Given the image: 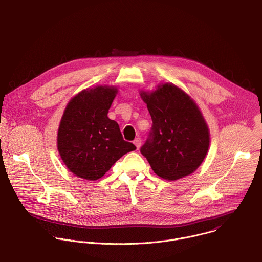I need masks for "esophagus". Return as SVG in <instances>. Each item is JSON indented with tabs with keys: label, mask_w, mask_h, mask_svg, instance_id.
<instances>
[{
	"label": "esophagus",
	"mask_w": 262,
	"mask_h": 262,
	"mask_svg": "<svg viewBox=\"0 0 262 262\" xmlns=\"http://www.w3.org/2000/svg\"><path fill=\"white\" fill-rule=\"evenodd\" d=\"M134 144L136 145L137 149H139L141 147V144H142V140L140 138H137L135 141H134Z\"/></svg>",
	"instance_id": "34e87169"
}]
</instances>
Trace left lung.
Here are the masks:
<instances>
[{
  "label": "left lung",
  "instance_id": "left-lung-1",
  "mask_svg": "<svg viewBox=\"0 0 262 262\" xmlns=\"http://www.w3.org/2000/svg\"><path fill=\"white\" fill-rule=\"evenodd\" d=\"M141 97L153 122L141 153L162 179L177 181L193 173L203 162L210 140L196 103L172 83L141 92Z\"/></svg>",
  "mask_w": 262,
  "mask_h": 262
}]
</instances>
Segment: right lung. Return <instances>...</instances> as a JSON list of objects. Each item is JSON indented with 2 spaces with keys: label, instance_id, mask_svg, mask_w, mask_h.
Instances as JSON below:
<instances>
[{
  "label": "right lung",
  "instance_id": "obj_1",
  "mask_svg": "<svg viewBox=\"0 0 262 262\" xmlns=\"http://www.w3.org/2000/svg\"><path fill=\"white\" fill-rule=\"evenodd\" d=\"M116 94V88L107 85L83 90L64 110L58 151L67 168L78 178L98 180L124 154L137 149L123 140L118 123L107 116Z\"/></svg>",
  "mask_w": 262,
  "mask_h": 262
}]
</instances>
